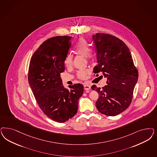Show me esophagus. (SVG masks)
Returning <instances> with one entry per match:
<instances>
[{
    "instance_id": "34e87169",
    "label": "esophagus",
    "mask_w": 157,
    "mask_h": 157,
    "mask_svg": "<svg viewBox=\"0 0 157 157\" xmlns=\"http://www.w3.org/2000/svg\"><path fill=\"white\" fill-rule=\"evenodd\" d=\"M84 88L85 90H89L91 89V86L87 84H84Z\"/></svg>"
}]
</instances>
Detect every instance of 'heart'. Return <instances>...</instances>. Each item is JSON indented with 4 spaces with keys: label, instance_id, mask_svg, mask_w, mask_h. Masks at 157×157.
<instances>
[{
    "label": "heart",
    "instance_id": "obj_1",
    "mask_svg": "<svg viewBox=\"0 0 157 157\" xmlns=\"http://www.w3.org/2000/svg\"><path fill=\"white\" fill-rule=\"evenodd\" d=\"M91 47L89 43L84 37H80L78 39L75 46V51L78 55L85 56L88 61H91L92 58L91 53ZM73 63V56L70 54H67L64 59V64L66 67L71 66ZM88 73L87 70H80L77 73V77L80 79L86 78V75Z\"/></svg>",
    "mask_w": 157,
    "mask_h": 157
}]
</instances>
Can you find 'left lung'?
<instances>
[{"label": "left lung", "instance_id": "1", "mask_svg": "<svg viewBox=\"0 0 157 157\" xmlns=\"http://www.w3.org/2000/svg\"><path fill=\"white\" fill-rule=\"evenodd\" d=\"M92 39L98 63L94 67V73L98 76L101 71L107 78V85L102 89L95 85L91 86L99 96L96 108L103 114L115 116L125 110L131 103L138 71L130 51L121 40L103 33L94 35Z\"/></svg>", "mask_w": 157, "mask_h": 157}]
</instances>
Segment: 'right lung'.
<instances>
[{
  "instance_id": "obj_1",
  "label": "right lung",
  "mask_w": 157,
  "mask_h": 157,
  "mask_svg": "<svg viewBox=\"0 0 157 157\" xmlns=\"http://www.w3.org/2000/svg\"><path fill=\"white\" fill-rule=\"evenodd\" d=\"M71 36H56L44 41L30 59L28 81L38 106L53 121L65 122L75 116L84 86H62L60 73L71 47Z\"/></svg>"
}]
</instances>
